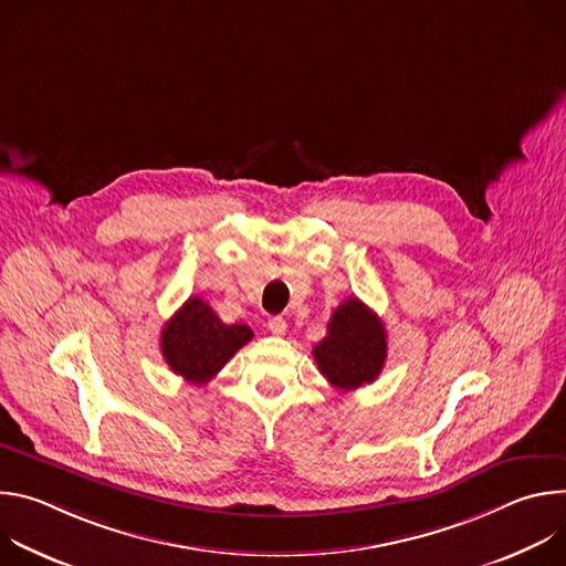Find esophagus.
<instances>
[{
  "label": "esophagus",
  "instance_id": "1",
  "mask_svg": "<svg viewBox=\"0 0 566 566\" xmlns=\"http://www.w3.org/2000/svg\"><path fill=\"white\" fill-rule=\"evenodd\" d=\"M269 329H271L273 336H284V332H286V319H284L282 315L269 317Z\"/></svg>",
  "mask_w": 566,
  "mask_h": 566
}]
</instances>
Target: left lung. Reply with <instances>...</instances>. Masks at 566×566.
<instances>
[{
  "mask_svg": "<svg viewBox=\"0 0 566 566\" xmlns=\"http://www.w3.org/2000/svg\"><path fill=\"white\" fill-rule=\"evenodd\" d=\"M313 358L336 389L352 391L374 382L387 358L380 317L358 297L345 300L329 319L327 336L313 347Z\"/></svg>",
  "mask_w": 566,
  "mask_h": 566,
  "instance_id": "left-lung-1",
  "label": "left lung"
}]
</instances>
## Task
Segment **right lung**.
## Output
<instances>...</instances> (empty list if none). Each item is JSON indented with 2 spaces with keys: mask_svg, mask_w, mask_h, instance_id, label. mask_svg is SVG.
I'll return each instance as SVG.
<instances>
[{
  "mask_svg": "<svg viewBox=\"0 0 566 566\" xmlns=\"http://www.w3.org/2000/svg\"><path fill=\"white\" fill-rule=\"evenodd\" d=\"M251 338L249 325H226L212 306L195 295L166 322L160 354L177 376L206 385Z\"/></svg>",
  "mask_w": 566,
  "mask_h": 566,
  "instance_id": "1",
  "label": "right lung"
}]
</instances>
